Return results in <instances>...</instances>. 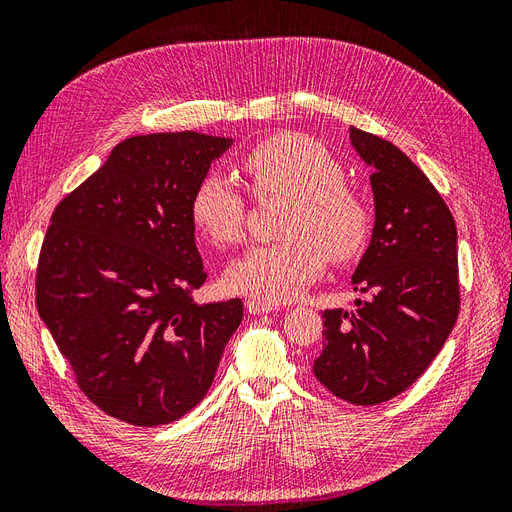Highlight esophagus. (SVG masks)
Instances as JSON below:
<instances>
[{
	"label": "esophagus",
	"instance_id": "obj_1",
	"mask_svg": "<svg viewBox=\"0 0 512 512\" xmlns=\"http://www.w3.org/2000/svg\"><path fill=\"white\" fill-rule=\"evenodd\" d=\"M245 307L250 309V314H269V312H273V305H269V303H262V301H256V299H250V301H245Z\"/></svg>",
	"mask_w": 512,
	"mask_h": 512
}]
</instances>
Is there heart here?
Listing matches in <instances>:
<instances>
[{
    "mask_svg": "<svg viewBox=\"0 0 512 512\" xmlns=\"http://www.w3.org/2000/svg\"><path fill=\"white\" fill-rule=\"evenodd\" d=\"M239 177L256 200L290 198L282 235L254 245L232 262L226 282L232 292L262 303H284L316 282L327 267L359 258L371 237V209L363 194L344 183V166L320 141L282 132L247 149ZM247 198L228 177L209 173L196 183L190 218L213 245L243 239Z\"/></svg>",
    "mask_w": 512,
    "mask_h": 512,
    "instance_id": "obj_1",
    "label": "heart"
}]
</instances>
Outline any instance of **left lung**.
<instances>
[{"label": "left lung", "instance_id": "left-lung-1", "mask_svg": "<svg viewBox=\"0 0 512 512\" xmlns=\"http://www.w3.org/2000/svg\"><path fill=\"white\" fill-rule=\"evenodd\" d=\"M374 168V237L352 275V309H324L314 376L335 397L376 406L404 393L442 350L459 316L457 226L444 198L404 151L350 130Z\"/></svg>", "mask_w": 512, "mask_h": 512}]
</instances>
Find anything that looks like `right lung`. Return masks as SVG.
Returning <instances> with one entry per match:
<instances>
[{"label": "right lung", "instance_id": "obj_1", "mask_svg": "<svg viewBox=\"0 0 512 512\" xmlns=\"http://www.w3.org/2000/svg\"><path fill=\"white\" fill-rule=\"evenodd\" d=\"M232 141L132 136L59 200L40 247L36 307L81 393L138 427L173 423L209 391L243 303L198 305L196 183Z\"/></svg>", "mask_w": 512, "mask_h": 512}]
</instances>
